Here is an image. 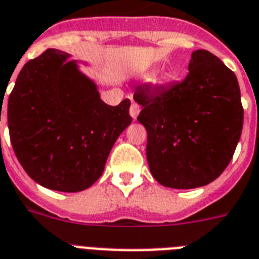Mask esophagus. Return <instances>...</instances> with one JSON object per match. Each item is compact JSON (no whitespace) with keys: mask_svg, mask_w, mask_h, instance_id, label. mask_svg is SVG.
<instances>
[{"mask_svg":"<svg viewBox=\"0 0 259 259\" xmlns=\"http://www.w3.org/2000/svg\"><path fill=\"white\" fill-rule=\"evenodd\" d=\"M140 106H138V105L137 104H132V106H130V115H132V118L134 119V121H136L137 119V117H138V114H140Z\"/></svg>","mask_w":259,"mask_h":259,"instance_id":"34e87169","label":"esophagus"}]
</instances>
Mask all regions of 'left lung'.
I'll list each match as a JSON object with an SVG mask.
<instances>
[{
	"label": "left lung",
	"instance_id": "left-lung-1",
	"mask_svg": "<svg viewBox=\"0 0 259 259\" xmlns=\"http://www.w3.org/2000/svg\"><path fill=\"white\" fill-rule=\"evenodd\" d=\"M138 122L146 127L153 177L170 189H195L220 177L242 133L237 77L207 50L191 53L189 74L167 88H140Z\"/></svg>",
	"mask_w": 259,
	"mask_h": 259
}]
</instances>
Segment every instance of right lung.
<instances>
[{
  "label": "right lung",
  "mask_w": 259,
  "mask_h": 259,
  "mask_svg": "<svg viewBox=\"0 0 259 259\" xmlns=\"http://www.w3.org/2000/svg\"><path fill=\"white\" fill-rule=\"evenodd\" d=\"M70 54L48 49L24 65L8 101L10 141L27 176L46 189L77 193L102 176L115 141L132 123L130 101L101 100ZM1 121V119H0Z\"/></svg>",
  "instance_id": "1"
}]
</instances>
